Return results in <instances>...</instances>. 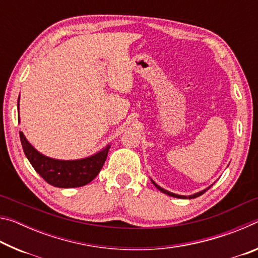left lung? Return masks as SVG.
I'll use <instances>...</instances> for the list:
<instances>
[{
    "label": "left lung",
    "mask_w": 258,
    "mask_h": 258,
    "mask_svg": "<svg viewBox=\"0 0 258 258\" xmlns=\"http://www.w3.org/2000/svg\"><path fill=\"white\" fill-rule=\"evenodd\" d=\"M152 183H154V184L156 185V187L157 189H158L159 191H161V192H164V194H166V195H168V196H172V197H175V198H187L186 196H178V195H175V194H172V192H169V191H167V190H165V189H163V187H160V186H158L156 184V183L152 181ZM209 187L211 186H208L207 189H205V190H203V191H200V192H198V194H195V195H192V196H189V198L191 199V198H196V197H199V196H202L203 194H205V192H206Z\"/></svg>",
    "instance_id": "left-lung-1"
}]
</instances>
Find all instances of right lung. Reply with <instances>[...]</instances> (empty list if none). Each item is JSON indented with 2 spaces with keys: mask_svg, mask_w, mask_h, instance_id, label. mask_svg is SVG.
Returning <instances> with one entry per match:
<instances>
[{
  "mask_svg": "<svg viewBox=\"0 0 258 258\" xmlns=\"http://www.w3.org/2000/svg\"><path fill=\"white\" fill-rule=\"evenodd\" d=\"M19 135L25 155L35 171L49 184L58 187H76L90 183L101 171L110 148L108 146L99 154L86 159L56 160L41 155L29 145L23 133L20 132Z\"/></svg>",
  "mask_w": 258,
  "mask_h": 258,
  "instance_id": "obj_1",
  "label": "right lung"
}]
</instances>
